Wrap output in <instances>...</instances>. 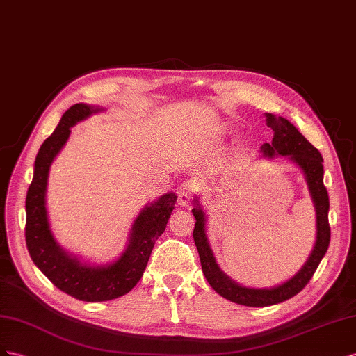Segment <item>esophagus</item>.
I'll list each match as a JSON object with an SVG mask.
<instances>
[{
	"label": "esophagus",
	"mask_w": 356,
	"mask_h": 356,
	"mask_svg": "<svg viewBox=\"0 0 356 356\" xmlns=\"http://www.w3.org/2000/svg\"><path fill=\"white\" fill-rule=\"evenodd\" d=\"M192 194H194V185L191 184V181H185V184H181L177 189V197H179V204L180 206H186L188 202L192 198Z\"/></svg>",
	"instance_id": "34e87169"
}]
</instances>
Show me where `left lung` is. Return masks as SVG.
<instances>
[{
  "label": "left lung",
  "instance_id": "left-lung-1",
  "mask_svg": "<svg viewBox=\"0 0 356 356\" xmlns=\"http://www.w3.org/2000/svg\"><path fill=\"white\" fill-rule=\"evenodd\" d=\"M266 120L267 127L274 131V136L271 143H264L261 146L262 155L267 158L279 155L286 156L301 168L307 181L314 210H316V241H314L310 257L301 270L285 283L273 288H246L238 285L219 268L215 255H213L206 234V213L202 210L198 198H195V206L192 209V215L197 220L194 228V241L198 249L201 268L209 285L223 298L249 307L273 306V304L286 301L297 296L313 277L319 262L328 250L331 238L328 222L330 198L327 188L323 186V159L319 150L309 143V140L285 118L266 113Z\"/></svg>",
  "mask_w": 356,
  "mask_h": 356
}]
</instances>
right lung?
<instances>
[{"label": "right lung", "instance_id": "add662e5", "mask_svg": "<svg viewBox=\"0 0 356 356\" xmlns=\"http://www.w3.org/2000/svg\"><path fill=\"white\" fill-rule=\"evenodd\" d=\"M101 110L103 108L79 103L65 111L54 134L44 140L38 150L34 177L25 201V240L31 259L58 289L80 301L90 302L115 300L137 285L143 276L155 241L165 231L177 200L176 194L168 192L154 202H149L131 227L125 252L107 266H89L58 245L50 229L46 209L49 170L55 156L67 143L71 127Z\"/></svg>", "mask_w": 356, "mask_h": 356}]
</instances>
